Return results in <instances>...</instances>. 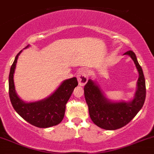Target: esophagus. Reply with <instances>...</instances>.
I'll list each match as a JSON object with an SVG mask.
<instances>
[{
	"label": "esophagus",
	"instance_id": "1",
	"mask_svg": "<svg viewBox=\"0 0 154 154\" xmlns=\"http://www.w3.org/2000/svg\"><path fill=\"white\" fill-rule=\"evenodd\" d=\"M77 77L79 82V85L83 86V85H85L87 81H88V72L84 69H80L77 72Z\"/></svg>",
	"mask_w": 154,
	"mask_h": 154
}]
</instances>
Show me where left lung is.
I'll return each mask as SVG.
<instances>
[{"mask_svg": "<svg viewBox=\"0 0 154 154\" xmlns=\"http://www.w3.org/2000/svg\"><path fill=\"white\" fill-rule=\"evenodd\" d=\"M124 54L131 57L139 72L137 91L130 102H111L105 97L98 84L91 79L84 87V94L91 120L106 130H116L126 125L132 120L143 106L146 96L145 80L142 69L134 51Z\"/></svg>", "mask_w": 154, "mask_h": 154, "instance_id": "8db88e82", "label": "left lung"}]
</instances>
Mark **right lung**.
<instances>
[{
    "label": "right lung",
    "instance_id": "1",
    "mask_svg": "<svg viewBox=\"0 0 154 154\" xmlns=\"http://www.w3.org/2000/svg\"><path fill=\"white\" fill-rule=\"evenodd\" d=\"M27 47L29 46L26 48ZM21 51L16 55L9 76V94L13 108L23 119L32 125L43 128L57 125L63 119L66 103L74 88L78 85L77 78L73 77L64 80L57 89L47 98L26 103L16 94L13 80L17 58Z\"/></svg>",
    "mask_w": 154,
    "mask_h": 154
}]
</instances>
